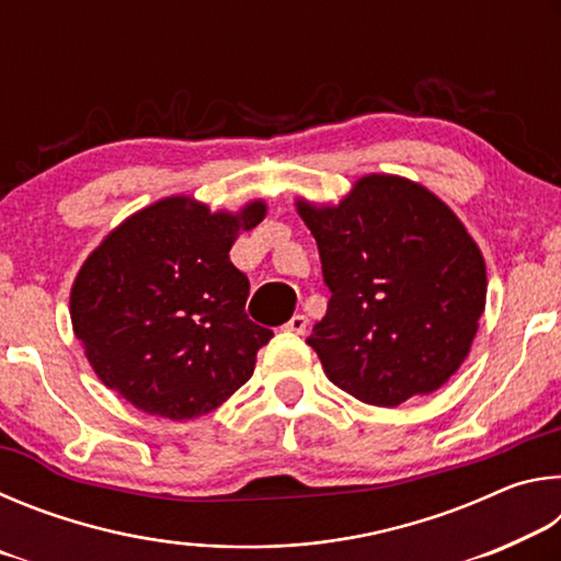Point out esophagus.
<instances>
[{"label": "esophagus", "instance_id": "obj_1", "mask_svg": "<svg viewBox=\"0 0 561 561\" xmlns=\"http://www.w3.org/2000/svg\"><path fill=\"white\" fill-rule=\"evenodd\" d=\"M307 327H309V319L304 317V314H294L287 321V324H284V329L291 331V334H304V331H307Z\"/></svg>", "mask_w": 561, "mask_h": 561}]
</instances>
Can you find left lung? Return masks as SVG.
Masks as SVG:
<instances>
[{"mask_svg":"<svg viewBox=\"0 0 561 561\" xmlns=\"http://www.w3.org/2000/svg\"><path fill=\"white\" fill-rule=\"evenodd\" d=\"M331 291L307 344L327 376L371 405H401L458 371L485 311V262L428 190L360 178L339 207L299 203Z\"/></svg>","mask_w":561,"mask_h":561,"instance_id":"1","label":"left lung"}]
</instances>
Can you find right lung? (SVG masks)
I'll return each instance as SVG.
<instances>
[{"label":"right lung","mask_w":561,"mask_h":561,"mask_svg":"<svg viewBox=\"0 0 561 561\" xmlns=\"http://www.w3.org/2000/svg\"><path fill=\"white\" fill-rule=\"evenodd\" d=\"M264 217L165 197L128 217L83 262L71 321L93 371L148 415L187 421L247 383L274 336L247 317L250 279L230 262L240 230Z\"/></svg>","instance_id":"obj_1"}]
</instances>
